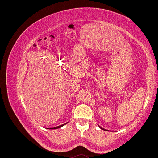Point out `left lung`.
<instances>
[{
  "label": "left lung",
  "mask_w": 158,
  "mask_h": 158,
  "mask_svg": "<svg viewBox=\"0 0 158 158\" xmlns=\"http://www.w3.org/2000/svg\"><path fill=\"white\" fill-rule=\"evenodd\" d=\"M99 128H101V129H102V130H104V131H107V130H106V129H104V128H102L101 127H99Z\"/></svg>",
  "instance_id": "left-lung-1"
}]
</instances>
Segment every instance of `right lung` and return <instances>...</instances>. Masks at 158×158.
<instances>
[{
	"label": "right lung",
	"instance_id": "add662e5",
	"mask_svg": "<svg viewBox=\"0 0 158 158\" xmlns=\"http://www.w3.org/2000/svg\"><path fill=\"white\" fill-rule=\"evenodd\" d=\"M67 123H66L65 124H63V125H60V126H59V127H54V128H50L49 129H56V128H60V127H62L63 126H64V125H66V124Z\"/></svg>",
	"mask_w": 158,
	"mask_h": 158
}]
</instances>
